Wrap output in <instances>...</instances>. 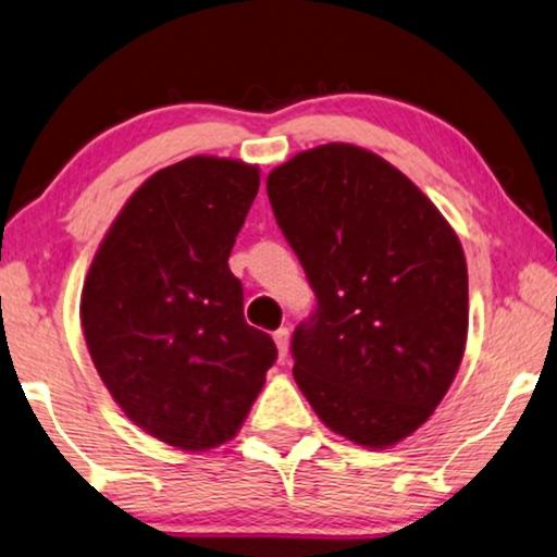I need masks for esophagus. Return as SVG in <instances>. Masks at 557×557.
Listing matches in <instances>:
<instances>
[{"label":"esophagus","instance_id":"1","mask_svg":"<svg viewBox=\"0 0 557 557\" xmlns=\"http://www.w3.org/2000/svg\"><path fill=\"white\" fill-rule=\"evenodd\" d=\"M272 338H274V346H277L280 359H285V356H287V348H290V331H287V329L274 331V333H272Z\"/></svg>","mask_w":557,"mask_h":557}]
</instances>
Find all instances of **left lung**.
<instances>
[{"instance_id":"1","label":"left lung","mask_w":557,"mask_h":557,"mask_svg":"<svg viewBox=\"0 0 557 557\" xmlns=\"http://www.w3.org/2000/svg\"><path fill=\"white\" fill-rule=\"evenodd\" d=\"M267 196L318 298L293 333L295 382L333 433L395 446L433 414L461 367V242L410 177L356 145L298 152L267 175Z\"/></svg>"}]
</instances>
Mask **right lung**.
Listing matches in <instances>:
<instances>
[{
	"mask_svg": "<svg viewBox=\"0 0 557 557\" xmlns=\"http://www.w3.org/2000/svg\"><path fill=\"white\" fill-rule=\"evenodd\" d=\"M259 168L193 154L147 177L109 226L81 293L91 361L124 414L168 446L232 441L277 359L244 321L228 255Z\"/></svg>",
	"mask_w": 557,
	"mask_h": 557,
	"instance_id": "right-lung-1",
	"label": "right lung"
}]
</instances>
